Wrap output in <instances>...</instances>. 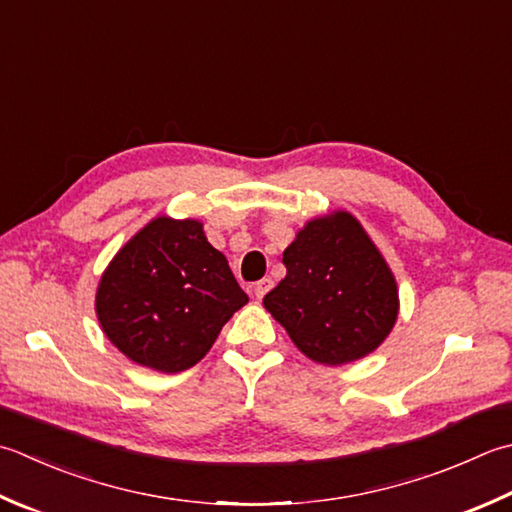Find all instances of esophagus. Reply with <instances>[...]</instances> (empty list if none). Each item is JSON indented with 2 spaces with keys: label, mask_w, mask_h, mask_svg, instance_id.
I'll list each match as a JSON object with an SVG mask.
<instances>
[{
  "label": "esophagus",
  "mask_w": 512,
  "mask_h": 512,
  "mask_svg": "<svg viewBox=\"0 0 512 512\" xmlns=\"http://www.w3.org/2000/svg\"><path fill=\"white\" fill-rule=\"evenodd\" d=\"M273 288V279H268V277H264V279H259V282L253 286V295L257 297V299H262L268 290Z\"/></svg>",
  "instance_id": "1"
}]
</instances>
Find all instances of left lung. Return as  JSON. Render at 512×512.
I'll return each instance as SVG.
<instances>
[{"instance_id":"obj_1","label":"left lung","mask_w":512,"mask_h":512,"mask_svg":"<svg viewBox=\"0 0 512 512\" xmlns=\"http://www.w3.org/2000/svg\"><path fill=\"white\" fill-rule=\"evenodd\" d=\"M282 262L286 277L264 306L308 359L342 366L384 344L399 315V290L355 215L333 210L310 219Z\"/></svg>"}]
</instances>
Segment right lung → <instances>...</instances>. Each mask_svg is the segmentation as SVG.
I'll return each instance as SVG.
<instances>
[{
  "label": "right lung",
  "mask_w": 512,
  "mask_h": 512,
  "mask_svg": "<svg viewBox=\"0 0 512 512\" xmlns=\"http://www.w3.org/2000/svg\"><path fill=\"white\" fill-rule=\"evenodd\" d=\"M246 302L204 224L159 215L110 259L97 284L95 313L119 353L170 375L204 359Z\"/></svg>",
  "instance_id": "obj_1"
}]
</instances>
